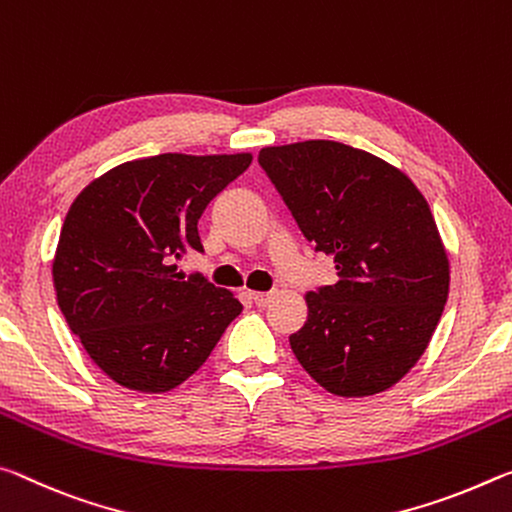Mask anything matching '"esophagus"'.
Segmentation results:
<instances>
[{
  "instance_id": "1",
  "label": "esophagus",
  "mask_w": 512,
  "mask_h": 512,
  "mask_svg": "<svg viewBox=\"0 0 512 512\" xmlns=\"http://www.w3.org/2000/svg\"><path fill=\"white\" fill-rule=\"evenodd\" d=\"M249 299L254 301L256 306H267L272 301V292H249Z\"/></svg>"
}]
</instances>
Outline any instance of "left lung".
Masks as SVG:
<instances>
[{
	"label": "left lung",
	"instance_id": "1",
	"mask_svg": "<svg viewBox=\"0 0 512 512\" xmlns=\"http://www.w3.org/2000/svg\"><path fill=\"white\" fill-rule=\"evenodd\" d=\"M258 163L338 283L306 295L290 335L301 367L338 397H370L406 376L449 295L431 208L404 172L333 140L265 147Z\"/></svg>",
	"mask_w": 512,
	"mask_h": 512
}]
</instances>
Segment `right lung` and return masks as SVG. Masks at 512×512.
I'll list each match as a JSON object with an SVG mask.
<instances>
[{
  "instance_id": "add662e5",
  "label": "right lung",
  "mask_w": 512,
  "mask_h": 512,
  "mask_svg": "<svg viewBox=\"0 0 512 512\" xmlns=\"http://www.w3.org/2000/svg\"><path fill=\"white\" fill-rule=\"evenodd\" d=\"M251 154H158L113 167L65 215L54 258L58 306L108 379L167 392L195 374L242 311L206 276L177 272L204 251L197 222Z\"/></svg>"
}]
</instances>
